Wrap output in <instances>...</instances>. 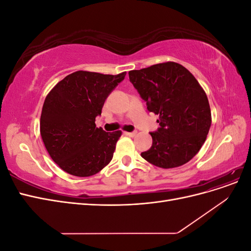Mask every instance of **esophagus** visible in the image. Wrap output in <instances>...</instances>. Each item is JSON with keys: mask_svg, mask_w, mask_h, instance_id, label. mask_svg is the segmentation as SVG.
<instances>
[{"mask_svg": "<svg viewBox=\"0 0 251 251\" xmlns=\"http://www.w3.org/2000/svg\"><path fill=\"white\" fill-rule=\"evenodd\" d=\"M125 134L126 136H128V137H135L136 134H137V132H125Z\"/></svg>", "mask_w": 251, "mask_h": 251, "instance_id": "esophagus-1", "label": "esophagus"}]
</instances>
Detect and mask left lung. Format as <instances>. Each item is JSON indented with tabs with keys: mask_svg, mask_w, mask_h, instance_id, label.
<instances>
[{
	"mask_svg": "<svg viewBox=\"0 0 251 251\" xmlns=\"http://www.w3.org/2000/svg\"><path fill=\"white\" fill-rule=\"evenodd\" d=\"M130 81L158 115L153 144L141 153L148 162L174 169L193 159L206 140L211 113L206 93L186 68L175 62L128 72Z\"/></svg>",
	"mask_w": 251,
	"mask_h": 251,
	"instance_id": "left-lung-1",
	"label": "left lung"
}]
</instances>
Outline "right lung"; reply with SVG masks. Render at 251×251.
Returning a JSON list of instances; mask_svg holds the SVG:
<instances>
[{
	"label": "right lung",
	"instance_id": "right-lung-1",
	"mask_svg": "<svg viewBox=\"0 0 251 251\" xmlns=\"http://www.w3.org/2000/svg\"><path fill=\"white\" fill-rule=\"evenodd\" d=\"M76 71L58 81L43 104L40 131L52 160L66 173L90 177L113 158L121 131L96 127L109 94L126 76Z\"/></svg>",
	"mask_w": 251,
	"mask_h": 251
}]
</instances>
